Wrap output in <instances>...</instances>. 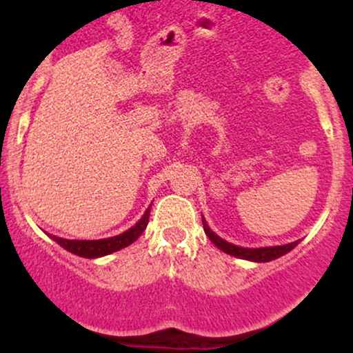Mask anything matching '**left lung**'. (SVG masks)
Listing matches in <instances>:
<instances>
[{
  "label": "left lung",
  "mask_w": 353,
  "mask_h": 353,
  "mask_svg": "<svg viewBox=\"0 0 353 353\" xmlns=\"http://www.w3.org/2000/svg\"><path fill=\"white\" fill-rule=\"evenodd\" d=\"M202 225H204V232L208 234V237L212 241V244L216 245L217 249H221L222 252H225L229 255H234V257L245 259V261L270 262V261H274V259L281 257V255H285L287 252H290V250H292L294 247L299 244V241H295V242H290V244H285V245L261 247V249H244V247H237L234 244H229V242H225L224 239L216 236V234L209 229L208 222L204 221V217H202Z\"/></svg>",
  "instance_id": "1"
}]
</instances>
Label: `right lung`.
<instances>
[{
  "label": "right lung",
  "mask_w": 353,
  "mask_h": 353,
  "mask_svg": "<svg viewBox=\"0 0 353 353\" xmlns=\"http://www.w3.org/2000/svg\"><path fill=\"white\" fill-rule=\"evenodd\" d=\"M149 214H151V208L144 212V216L141 217V221L136 225H132L131 229L125 230V232L119 234V236L109 237V239H101V241H68V239H61L56 236H51L54 242L66 249L68 252L79 255V257L86 259H96L103 257V255L117 252V250L124 249V247L131 245L132 242L137 241V237L144 232V229L148 228L149 222Z\"/></svg>",
  "instance_id": "obj_1"
}]
</instances>
